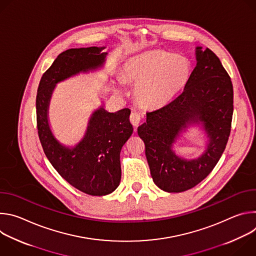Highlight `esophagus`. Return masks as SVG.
Wrapping results in <instances>:
<instances>
[{"mask_svg": "<svg viewBox=\"0 0 256 256\" xmlns=\"http://www.w3.org/2000/svg\"><path fill=\"white\" fill-rule=\"evenodd\" d=\"M130 122L132 124V126H134V128H136V126H138V124L140 122V120H142V116H140V114L138 112H132L130 114Z\"/></svg>", "mask_w": 256, "mask_h": 256, "instance_id": "1", "label": "esophagus"}]
</instances>
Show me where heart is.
<instances>
[{
  "label": "heart",
  "instance_id": "b5f03b06",
  "mask_svg": "<svg viewBox=\"0 0 256 256\" xmlns=\"http://www.w3.org/2000/svg\"><path fill=\"white\" fill-rule=\"evenodd\" d=\"M190 74L188 58L159 50L130 58L124 68V80L136 85V101L149 108L168 104L186 86ZM118 85L122 87V80H118Z\"/></svg>",
  "mask_w": 256,
  "mask_h": 256
}]
</instances>
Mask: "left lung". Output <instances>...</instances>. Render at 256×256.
<instances>
[{
  "label": "left lung",
  "instance_id": "8db88e82",
  "mask_svg": "<svg viewBox=\"0 0 256 256\" xmlns=\"http://www.w3.org/2000/svg\"><path fill=\"white\" fill-rule=\"evenodd\" d=\"M196 66L175 100L147 112L138 134L154 184L167 192H182L202 181L220 160L229 138L233 116V86L221 60L210 50L196 48ZM198 125L206 148L198 158L179 156L172 147L184 131Z\"/></svg>",
  "mask_w": 256,
  "mask_h": 256
}]
</instances>
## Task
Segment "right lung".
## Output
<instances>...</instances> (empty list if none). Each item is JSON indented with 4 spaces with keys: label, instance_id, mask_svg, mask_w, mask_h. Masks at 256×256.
I'll use <instances>...</instances> for the list:
<instances>
[{
    "label": "right lung",
    "instance_id": "1",
    "mask_svg": "<svg viewBox=\"0 0 256 256\" xmlns=\"http://www.w3.org/2000/svg\"><path fill=\"white\" fill-rule=\"evenodd\" d=\"M105 46L68 50L42 77L36 96L38 136L50 164L70 186L90 196L112 194L122 178L120 151L132 134L130 110L109 112L103 104L91 114L84 136L75 146L62 144L54 134L48 109L58 83L104 66Z\"/></svg>",
    "mask_w": 256,
    "mask_h": 256
}]
</instances>
